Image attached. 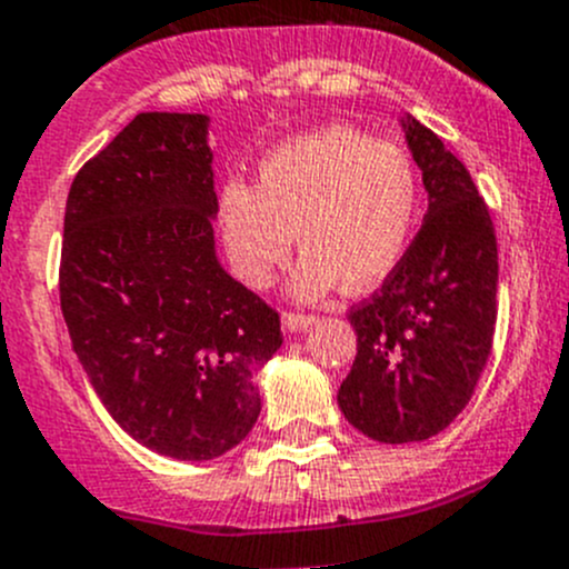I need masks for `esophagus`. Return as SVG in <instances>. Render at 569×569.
Returning <instances> with one entry per match:
<instances>
[{
  "instance_id": "34e87169",
  "label": "esophagus",
  "mask_w": 569,
  "mask_h": 569,
  "mask_svg": "<svg viewBox=\"0 0 569 569\" xmlns=\"http://www.w3.org/2000/svg\"><path fill=\"white\" fill-rule=\"evenodd\" d=\"M313 313H300V311H286L283 313V328L291 330V333H297V330H306L308 325L313 322Z\"/></svg>"
}]
</instances>
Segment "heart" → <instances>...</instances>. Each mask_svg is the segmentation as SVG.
<instances>
[{
	"label": "heart",
	"instance_id": "heart-1",
	"mask_svg": "<svg viewBox=\"0 0 569 569\" xmlns=\"http://www.w3.org/2000/svg\"><path fill=\"white\" fill-rule=\"evenodd\" d=\"M417 169L402 147L352 127H325L263 158L258 186L228 180L219 228L236 278L267 289L297 241V295L339 278L350 289L383 280L406 252L417 213Z\"/></svg>",
	"mask_w": 569,
	"mask_h": 569
}]
</instances>
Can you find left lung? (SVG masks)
Masks as SVG:
<instances>
[{"mask_svg": "<svg viewBox=\"0 0 569 569\" xmlns=\"http://www.w3.org/2000/svg\"><path fill=\"white\" fill-rule=\"evenodd\" d=\"M408 147L428 213L378 291L350 308L358 352L339 389L352 428L375 442L437 437L467 408L492 356L498 239L465 163L419 121Z\"/></svg>", "mask_w": 569, "mask_h": 569, "instance_id": "1", "label": "left lung"}]
</instances>
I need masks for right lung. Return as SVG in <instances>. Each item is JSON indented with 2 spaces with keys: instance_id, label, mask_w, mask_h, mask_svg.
Segmentation results:
<instances>
[{
  "instance_id": "obj_1",
  "label": "right lung",
  "mask_w": 569,
  "mask_h": 569,
  "mask_svg": "<svg viewBox=\"0 0 569 569\" xmlns=\"http://www.w3.org/2000/svg\"><path fill=\"white\" fill-rule=\"evenodd\" d=\"M202 113H138L66 200L60 308L110 417L178 461L233 450L261 413L256 375L280 313L213 256Z\"/></svg>"
}]
</instances>
